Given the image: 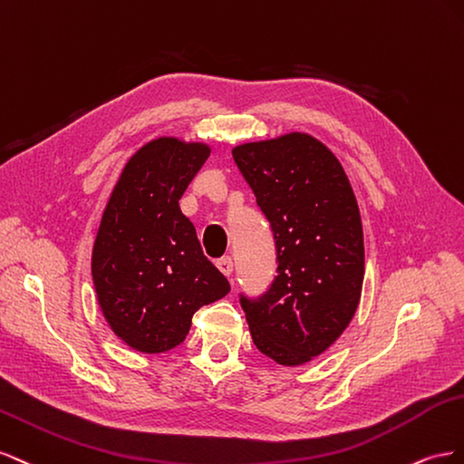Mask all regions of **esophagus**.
<instances>
[{"label": "esophagus", "mask_w": 464, "mask_h": 464, "mask_svg": "<svg viewBox=\"0 0 464 464\" xmlns=\"http://www.w3.org/2000/svg\"><path fill=\"white\" fill-rule=\"evenodd\" d=\"M216 266H218L219 272L225 274V276H231V274H233V260H231L229 256L219 258V260L216 262Z\"/></svg>", "instance_id": "34e87169"}]
</instances>
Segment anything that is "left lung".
I'll use <instances>...</instances> for the list:
<instances>
[{"mask_svg":"<svg viewBox=\"0 0 464 464\" xmlns=\"http://www.w3.org/2000/svg\"><path fill=\"white\" fill-rule=\"evenodd\" d=\"M233 159L270 221L277 255L266 294L241 295L250 336L276 363H307L360 305L363 229L352 184L336 155L303 131L237 145Z\"/></svg>","mask_w":464,"mask_h":464,"instance_id":"left-lung-1","label":"left lung"}]
</instances>
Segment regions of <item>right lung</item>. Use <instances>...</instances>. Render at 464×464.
I'll use <instances>...</instances> for the list:
<instances>
[{
    "mask_svg": "<svg viewBox=\"0 0 464 464\" xmlns=\"http://www.w3.org/2000/svg\"><path fill=\"white\" fill-rule=\"evenodd\" d=\"M209 151L179 138L145 143L102 211L91 256L97 301L112 333L141 353L179 346L194 313L231 289L179 206Z\"/></svg>",
    "mask_w": 464,
    "mask_h": 464,
    "instance_id": "add662e5",
    "label": "right lung"
}]
</instances>
